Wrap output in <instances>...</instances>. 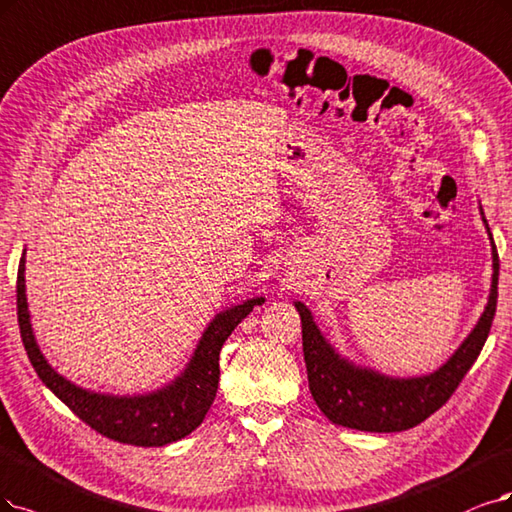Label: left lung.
<instances>
[{
    "instance_id": "left-lung-1",
    "label": "left lung",
    "mask_w": 512,
    "mask_h": 512,
    "mask_svg": "<svg viewBox=\"0 0 512 512\" xmlns=\"http://www.w3.org/2000/svg\"><path fill=\"white\" fill-rule=\"evenodd\" d=\"M498 272L500 259L494 244V278H491L489 304L475 331L449 358L447 365L432 375L413 377V380H392V377L346 363L320 335L308 308L297 301L295 308L301 316V333H304L308 384L318 409L337 426L367 432H401L430 418L458 390L485 346L498 304Z\"/></svg>"
}]
</instances>
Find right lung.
I'll list each match as a JSON object with an SVG mask.
<instances>
[{
	"label": "right lung",
	"instance_id": "obj_1",
	"mask_svg": "<svg viewBox=\"0 0 512 512\" xmlns=\"http://www.w3.org/2000/svg\"><path fill=\"white\" fill-rule=\"evenodd\" d=\"M261 301V297L249 299L242 306L219 314L208 325L192 363L175 384L147 396L118 399V396L92 394L73 386L46 363L29 325L25 297V253L21 263H18L16 278L18 327H21L23 346L35 373L92 430H97L111 441L135 447H162L187 437L189 432L202 424L206 411L211 409L215 401L219 386L221 346L238 327L240 320L249 316Z\"/></svg>",
	"mask_w": 512,
	"mask_h": 512
}]
</instances>
